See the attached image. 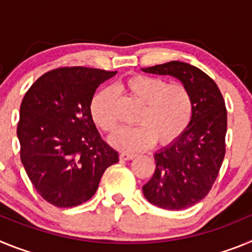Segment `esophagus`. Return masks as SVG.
<instances>
[{"mask_svg": "<svg viewBox=\"0 0 252 252\" xmlns=\"http://www.w3.org/2000/svg\"><path fill=\"white\" fill-rule=\"evenodd\" d=\"M133 158H135V155H133V154H126V153L120 154V160H122V161H126V160H132Z\"/></svg>", "mask_w": 252, "mask_h": 252, "instance_id": "esophagus-1", "label": "esophagus"}]
</instances>
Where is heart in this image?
<instances>
[{
	"instance_id": "1",
	"label": "heart",
	"mask_w": 252,
	"mask_h": 252,
	"mask_svg": "<svg viewBox=\"0 0 252 252\" xmlns=\"http://www.w3.org/2000/svg\"><path fill=\"white\" fill-rule=\"evenodd\" d=\"M126 92L142 103L135 127H121L110 136V144L122 151H140L158 141L168 145L187 130L193 115V99L188 88L180 83L166 84L161 78L135 74L122 84ZM91 116L103 131L115 130L117 116L115 92L103 88L91 102Z\"/></svg>"
}]
</instances>
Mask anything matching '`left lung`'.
<instances>
[{
  "label": "left lung",
  "mask_w": 252,
  "mask_h": 252,
  "mask_svg": "<svg viewBox=\"0 0 252 252\" xmlns=\"http://www.w3.org/2000/svg\"><path fill=\"white\" fill-rule=\"evenodd\" d=\"M170 75L188 88L193 99L189 126L175 141L154 154L157 168L142 193L154 206L179 211L202 201L212 188L224 158L227 111L212 78L183 62L142 68Z\"/></svg>",
  "instance_id": "left-lung-1"
}]
</instances>
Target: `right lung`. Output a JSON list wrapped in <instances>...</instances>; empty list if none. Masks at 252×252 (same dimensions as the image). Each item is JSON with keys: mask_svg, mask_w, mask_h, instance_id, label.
<instances>
[{"mask_svg": "<svg viewBox=\"0 0 252 252\" xmlns=\"http://www.w3.org/2000/svg\"><path fill=\"white\" fill-rule=\"evenodd\" d=\"M115 74L58 68L41 75L22 99L17 125L21 162L37 193L55 207L91 199L104 170L119 161L90 111L95 90Z\"/></svg>", "mask_w": 252, "mask_h": 252, "instance_id": "1", "label": "right lung"}]
</instances>
